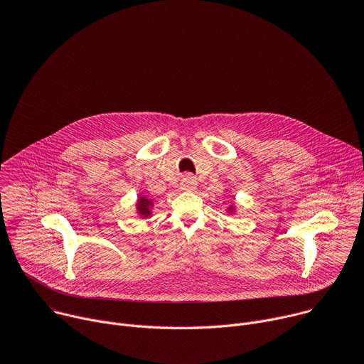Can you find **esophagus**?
<instances>
[{"instance_id":"obj_1","label":"esophagus","mask_w":364,"mask_h":364,"mask_svg":"<svg viewBox=\"0 0 364 364\" xmlns=\"http://www.w3.org/2000/svg\"><path fill=\"white\" fill-rule=\"evenodd\" d=\"M197 187V181L196 178L191 176V174H186L183 178H181V183H180V188L183 191H191Z\"/></svg>"}]
</instances>
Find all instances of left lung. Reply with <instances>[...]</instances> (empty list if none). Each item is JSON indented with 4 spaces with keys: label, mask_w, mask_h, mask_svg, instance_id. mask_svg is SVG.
Returning <instances> with one entry per match:
<instances>
[{
    "label": "left lung",
    "mask_w": 364,
    "mask_h": 364,
    "mask_svg": "<svg viewBox=\"0 0 364 364\" xmlns=\"http://www.w3.org/2000/svg\"><path fill=\"white\" fill-rule=\"evenodd\" d=\"M228 212L233 213V212H235V205H229V207H228Z\"/></svg>",
    "instance_id": "8db88e82"
}]
</instances>
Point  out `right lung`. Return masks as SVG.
Segmentation results:
<instances>
[{
	"mask_svg": "<svg viewBox=\"0 0 364 364\" xmlns=\"http://www.w3.org/2000/svg\"><path fill=\"white\" fill-rule=\"evenodd\" d=\"M152 210V201L149 198H146L145 196H139L138 197V201H136V212L141 218L146 219L151 216V212Z\"/></svg>",
	"mask_w": 364,
	"mask_h": 364,
	"instance_id": "add662e5",
	"label": "right lung"
}]
</instances>
